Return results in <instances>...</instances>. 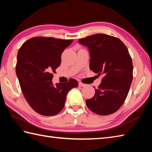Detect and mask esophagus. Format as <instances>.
I'll list each match as a JSON object with an SVG mask.
<instances>
[{
    "label": "esophagus",
    "instance_id": "esophagus-1",
    "mask_svg": "<svg viewBox=\"0 0 152 152\" xmlns=\"http://www.w3.org/2000/svg\"><path fill=\"white\" fill-rule=\"evenodd\" d=\"M79 86L80 87H85V86H86V84H84V83H83L82 82H79Z\"/></svg>",
    "mask_w": 152,
    "mask_h": 152
}]
</instances>
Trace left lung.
Segmentation results:
<instances>
[{
  "instance_id": "8db88e82",
  "label": "left lung",
  "mask_w": 152,
  "mask_h": 152,
  "mask_svg": "<svg viewBox=\"0 0 152 152\" xmlns=\"http://www.w3.org/2000/svg\"><path fill=\"white\" fill-rule=\"evenodd\" d=\"M78 42L88 48L89 69L104 76L86 104L96 114H113L124 104L133 80V63L127 48L119 38L104 34L81 38Z\"/></svg>"
}]
</instances>
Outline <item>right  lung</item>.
<instances>
[{
  "label": "right lung",
  "instance_id": "obj_1",
  "mask_svg": "<svg viewBox=\"0 0 152 152\" xmlns=\"http://www.w3.org/2000/svg\"><path fill=\"white\" fill-rule=\"evenodd\" d=\"M72 40L32 38L19 48L16 74L28 104L43 115L57 114L64 106L68 93L78 86L76 80L53 84V73L61 63V54Z\"/></svg>",
  "mask_w": 152,
  "mask_h": 152
}]
</instances>
